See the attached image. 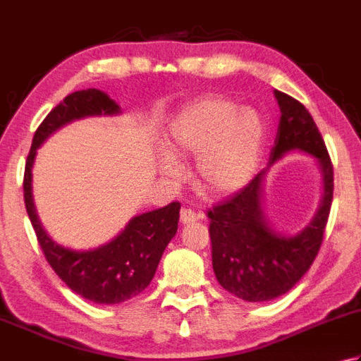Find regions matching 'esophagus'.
Listing matches in <instances>:
<instances>
[{"label":"esophagus","instance_id":"obj_1","mask_svg":"<svg viewBox=\"0 0 361 361\" xmlns=\"http://www.w3.org/2000/svg\"><path fill=\"white\" fill-rule=\"evenodd\" d=\"M197 219H199V214L195 213V211L189 209V208H183L181 213H180V221L181 224H192L195 222Z\"/></svg>","mask_w":361,"mask_h":361}]
</instances>
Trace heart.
<instances>
[{
  "mask_svg": "<svg viewBox=\"0 0 361 361\" xmlns=\"http://www.w3.org/2000/svg\"><path fill=\"white\" fill-rule=\"evenodd\" d=\"M264 142V123L257 111L238 109L225 98H204L175 118L167 136L173 158L197 157L194 176L202 192L222 197L241 189L255 171ZM169 176L178 169L164 167Z\"/></svg>",
  "mask_w": 361,
  "mask_h": 361,
  "instance_id": "heart-1",
  "label": "heart"
}]
</instances>
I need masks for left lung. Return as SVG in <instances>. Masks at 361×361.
Returning a JSON list of instances; mask_svg holds the SVG:
<instances>
[{
    "mask_svg": "<svg viewBox=\"0 0 361 361\" xmlns=\"http://www.w3.org/2000/svg\"><path fill=\"white\" fill-rule=\"evenodd\" d=\"M274 94L281 117L269 166L289 150L313 154L324 173V197L312 224L291 238L266 222L259 202L264 172L230 199L208 208L216 279L224 289L247 302L283 295L305 275L319 253L334 199V164L313 117L295 98L280 90Z\"/></svg>",
    "mask_w": 361,
    "mask_h": 361,
    "instance_id": "obj_1",
    "label": "left lung"
}]
</instances>
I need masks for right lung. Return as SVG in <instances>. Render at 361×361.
I'll return each mask as SVG.
<instances>
[{
	"instance_id": "obj_1",
	"label": "right lung",
	"mask_w": 361,
	"mask_h": 361,
	"mask_svg": "<svg viewBox=\"0 0 361 361\" xmlns=\"http://www.w3.org/2000/svg\"><path fill=\"white\" fill-rule=\"evenodd\" d=\"M118 111V104L102 90L87 89L67 95L35 130L23 176L26 213L48 264L72 291L102 305L130 300L150 285L162 252L178 228L180 202L131 219L116 239L95 250H70L53 243L42 228L32 203L31 167L35 150L61 126L81 117L117 114Z\"/></svg>"
}]
</instances>
